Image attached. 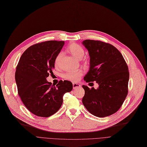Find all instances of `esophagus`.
<instances>
[{
    "instance_id": "34e87169",
    "label": "esophagus",
    "mask_w": 147,
    "mask_h": 147,
    "mask_svg": "<svg viewBox=\"0 0 147 147\" xmlns=\"http://www.w3.org/2000/svg\"><path fill=\"white\" fill-rule=\"evenodd\" d=\"M73 89H78V88H80L81 86H80V84H78V83H73Z\"/></svg>"
}]
</instances>
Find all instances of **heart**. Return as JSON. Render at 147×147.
Segmentation results:
<instances>
[{
	"label": "heart",
	"mask_w": 147,
	"mask_h": 147,
	"mask_svg": "<svg viewBox=\"0 0 147 147\" xmlns=\"http://www.w3.org/2000/svg\"><path fill=\"white\" fill-rule=\"evenodd\" d=\"M67 49L68 52L71 53V55L77 59H81L84 55V51L83 47L78 44L72 43L68 46ZM62 55H63V53H62V52H60L56 57L55 59V66H58ZM82 74L83 71L81 69L74 71H69L64 74V78L66 79L71 80L72 82H77L80 79Z\"/></svg>",
	"instance_id": "1"
}]
</instances>
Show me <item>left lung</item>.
Wrapping results in <instances>:
<instances>
[{"instance_id": "8db88e82", "label": "left lung", "mask_w": 147, "mask_h": 147, "mask_svg": "<svg viewBox=\"0 0 147 147\" xmlns=\"http://www.w3.org/2000/svg\"><path fill=\"white\" fill-rule=\"evenodd\" d=\"M82 43L90 57L89 70L84 80L96 81L99 85L96 89L82 86L85 92L83 104L96 117L109 116L120 109L127 95L128 67L121 53L112 45L93 40Z\"/></svg>"}]
</instances>
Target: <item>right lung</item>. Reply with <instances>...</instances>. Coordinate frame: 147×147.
Returning a JSON list of instances; mask_svg holds the SVG:
<instances>
[{
	"label": "right lung",
	"instance_id": "obj_1",
	"mask_svg": "<svg viewBox=\"0 0 147 147\" xmlns=\"http://www.w3.org/2000/svg\"><path fill=\"white\" fill-rule=\"evenodd\" d=\"M64 45V41L50 40L31 46L17 66L15 78L18 95L27 109L37 116L48 117L57 113L63 95L73 89L69 81L60 80L53 86L46 80Z\"/></svg>",
	"mask_w": 147,
	"mask_h": 147
}]
</instances>
